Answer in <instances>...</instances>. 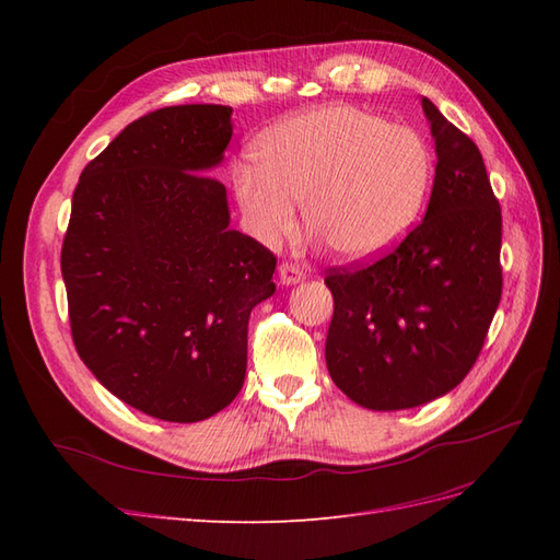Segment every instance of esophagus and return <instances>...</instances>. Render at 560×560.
Returning a JSON list of instances; mask_svg holds the SVG:
<instances>
[{"label":"esophagus","mask_w":560,"mask_h":560,"mask_svg":"<svg viewBox=\"0 0 560 560\" xmlns=\"http://www.w3.org/2000/svg\"><path fill=\"white\" fill-rule=\"evenodd\" d=\"M278 273H280V282H282V284H296V282H301L303 278H306V270H303L299 264H290V261L280 264Z\"/></svg>","instance_id":"1"}]
</instances>
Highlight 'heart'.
Wrapping results in <instances>:
<instances>
[{"mask_svg": "<svg viewBox=\"0 0 560 560\" xmlns=\"http://www.w3.org/2000/svg\"><path fill=\"white\" fill-rule=\"evenodd\" d=\"M432 175V149L418 130L334 105L266 132L257 171L235 165L233 189L261 241L290 231L292 202H301L303 222L336 254L364 259L416 224Z\"/></svg>", "mask_w": 560, "mask_h": 560, "instance_id": "1", "label": "heart"}]
</instances>
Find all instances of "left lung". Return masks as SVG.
Wrapping results in <instances>:
<instances>
[{
  "mask_svg": "<svg viewBox=\"0 0 560 560\" xmlns=\"http://www.w3.org/2000/svg\"><path fill=\"white\" fill-rule=\"evenodd\" d=\"M436 171L428 212L369 264L327 270V369L374 411L442 397L477 362L502 296V212L479 147L422 97Z\"/></svg>",
  "mask_w": 560,
  "mask_h": 560,
  "instance_id": "obj_1",
  "label": "left lung"
}]
</instances>
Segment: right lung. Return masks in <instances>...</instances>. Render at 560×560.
Segmentation results:
<instances>
[{
    "label": "right lung",
    "mask_w": 560,
    "mask_h": 560,
    "mask_svg": "<svg viewBox=\"0 0 560 560\" xmlns=\"http://www.w3.org/2000/svg\"><path fill=\"white\" fill-rule=\"evenodd\" d=\"M231 107L177 105L126 126L79 177L60 268L79 358L114 397L167 422L241 393L252 308L276 257L229 229Z\"/></svg>",
    "instance_id": "obj_1"
}]
</instances>
